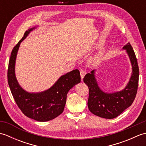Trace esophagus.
<instances>
[{
  "instance_id": "34e87169",
  "label": "esophagus",
  "mask_w": 146,
  "mask_h": 146,
  "mask_svg": "<svg viewBox=\"0 0 146 146\" xmlns=\"http://www.w3.org/2000/svg\"><path fill=\"white\" fill-rule=\"evenodd\" d=\"M80 75H81V78L82 80H83V78H84L85 75H86V71H85V70L83 69H81L80 70Z\"/></svg>"
}]
</instances>
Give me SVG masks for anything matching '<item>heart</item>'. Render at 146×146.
<instances>
[{
    "label": "heart",
    "instance_id": "1",
    "mask_svg": "<svg viewBox=\"0 0 146 146\" xmlns=\"http://www.w3.org/2000/svg\"><path fill=\"white\" fill-rule=\"evenodd\" d=\"M102 57V53H99L97 55H96L95 56H94L92 59V61L94 62V63H97V62L99 61V60L101 59Z\"/></svg>",
    "mask_w": 146,
    "mask_h": 146
}]
</instances>
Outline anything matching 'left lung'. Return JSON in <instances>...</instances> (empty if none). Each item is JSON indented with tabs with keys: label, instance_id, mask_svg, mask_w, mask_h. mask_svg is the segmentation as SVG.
I'll return each mask as SVG.
<instances>
[{
	"label": "left lung",
	"instance_id": "left-lung-1",
	"mask_svg": "<svg viewBox=\"0 0 146 146\" xmlns=\"http://www.w3.org/2000/svg\"><path fill=\"white\" fill-rule=\"evenodd\" d=\"M123 49H126L132 66V76L123 90L113 94L102 91L95 78V70L86 74L83 78V82L89 89L88 107L95 115L108 119L115 118L131 106L135 98L139 75L137 60L131 43L128 42Z\"/></svg>",
	"mask_w": 146,
	"mask_h": 146
}]
</instances>
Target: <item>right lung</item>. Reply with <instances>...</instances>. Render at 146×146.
<instances>
[{"label": "right lung", "instance_id": "obj_1", "mask_svg": "<svg viewBox=\"0 0 146 146\" xmlns=\"http://www.w3.org/2000/svg\"><path fill=\"white\" fill-rule=\"evenodd\" d=\"M35 27L25 32L24 36L12 49L7 70L8 84L18 107L24 115L39 122H46L57 117L63 113L68 92L81 82L78 70H75L61 76L48 90L31 94L22 88L15 75V63L21 42Z\"/></svg>", "mask_w": 146, "mask_h": 146}]
</instances>
